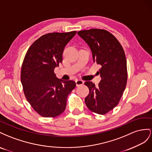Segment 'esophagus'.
<instances>
[{"mask_svg":"<svg viewBox=\"0 0 152 152\" xmlns=\"http://www.w3.org/2000/svg\"><path fill=\"white\" fill-rule=\"evenodd\" d=\"M76 84L77 86H79L84 84V81L81 80H76Z\"/></svg>","mask_w":152,"mask_h":152,"instance_id":"34e87169","label":"esophagus"}]
</instances>
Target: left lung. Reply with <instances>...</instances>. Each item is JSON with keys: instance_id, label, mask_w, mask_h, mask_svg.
Masks as SVG:
<instances>
[{"instance_id": "obj_1", "label": "left lung", "mask_w": 152, "mask_h": 152, "mask_svg": "<svg viewBox=\"0 0 152 152\" xmlns=\"http://www.w3.org/2000/svg\"><path fill=\"white\" fill-rule=\"evenodd\" d=\"M77 34L90 48L94 62L101 66L98 72L101 80L97 87L92 81L85 82L89 88L85 104L91 111L105 115L118 105L127 85L124 50L118 39L106 30H84Z\"/></svg>"}]
</instances>
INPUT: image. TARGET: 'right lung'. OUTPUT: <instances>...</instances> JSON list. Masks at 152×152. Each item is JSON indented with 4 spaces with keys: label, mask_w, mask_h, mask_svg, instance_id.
I'll return each mask as SVG.
<instances>
[{
    "label": "right lung",
    "mask_w": 152,
    "mask_h": 152,
    "mask_svg": "<svg viewBox=\"0 0 152 152\" xmlns=\"http://www.w3.org/2000/svg\"><path fill=\"white\" fill-rule=\"evenodd\" d=\"M76 31L53 32L34 41L26 53L21 70L25 96L37 113L53 118L64 111L68 95L76 87L75 81L56 77L54 69L62 62L66 45Z\"/></svg>",
    "instance_id": "right-lung-1"
}]
</instances>
